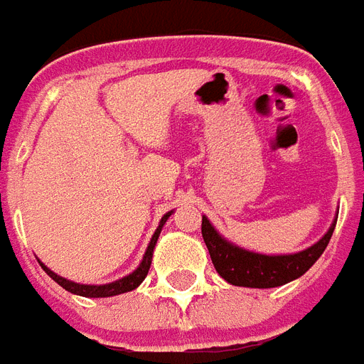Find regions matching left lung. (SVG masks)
<instances>
[{"label": "left lung", "instance_id": "8db88e82", "mask_svg": "<svg viewBox=\"0 0 364 364\" xmlns=\"http://www.w3.org/2000/svg\"><path fill=\"white\" fill-rule=\"evenodd\" d=\"M336 222L337 220H333L328 234L321 237L318 244L292 255H261V253H252L237 245H232L214 230L206 216H203L200 230H203V240L208 247L214 269L224 281L236 287L273 289V287H281L302 277L320 259V255L331 240Z\"/></svg>", "mask_w": 364, "mask_h": 364}]
</instances>
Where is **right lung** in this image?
I'll list each match as a JSON object with an SVG mask.
<instances>
[{"label":"right lung","mask_w":364,"mask_h":364,"mask_svg":"<svg viewBox=\"0 0 364 364\" xmlns=\"http://www.w3.org/2000/svg\"><path fill=\"white\" fill-rule=\"evenodd\" d=\"M171 216V213H167L164 218H161V222H159L158 230L154 232V236H151V242L150 245H148V250H146V253H144V259L142 263L138 265V269H136L134 273L128 274V277H124V279H119V281L114 282H109V284H99V287H95V284H77V282H72L68 281V279H62V277H58L56 273H52L50 269L46 267V265H43V269L48 273V277H50L52 281H56L62 287V289H66L68 292H74V294H80V296H87V298H107V296H117V294H122V292H130V290H134L140 282L146 279V274H148V271H150V265H151V255H154V247H156V242H158L159 237V232H161V228H164V224H166V220Z\"/></svg>","instance_id":"right-lung-1"}]
</instances>
